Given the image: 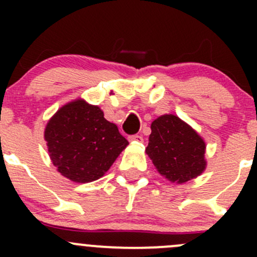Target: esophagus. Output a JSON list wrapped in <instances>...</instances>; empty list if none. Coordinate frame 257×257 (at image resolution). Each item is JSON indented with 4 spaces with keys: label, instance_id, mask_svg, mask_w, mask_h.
Instances as JSON below:
<instances>
[{
    "label": "esophagus",
    "instance_id": "esophagus-1",
    "mask_svg": "<svg viewBox=\"0 0 257 257\" xmlns=\"http://www.w3.org/2000/svg\"><path fill=\"white\" fill-rule=\"evenodd\" d=\"M129 142H136V143H142L143 142V137L139 136V134H134V136L128 137Z\"/></svg>",
    "mask_w": 257,
    "mask_h": 257
}]
</instances>
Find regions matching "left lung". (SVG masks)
I'll return each instance as SVG.
<instances>
[{
	"label": "left lung",
	"instance_id": "8db88e82",
	"mask_svg": "<svg viewBox=\"0 0 257 257\" xmlns=\"http://www.w3.org/2000/svg\"><path fill=\"white\" fill-rule=\"evenodd\" d=\"M150 128L145 152L160 175L183 184L205 170V142L179 116L165 114L155 119Z\"/></svg>",
	"mask_w": 257,
	"mask_h": 257
}]
</instances>
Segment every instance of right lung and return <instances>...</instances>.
Instances as JSON below:
<instances>
[{"label":"right lung","mask_w":257,"mask_h":257,"mask_svg":"<svg viewBox=\"0 0 257 257\" xmlns=\"http://www.w3.org/2000/svg\"><path fill=\"white\" fill-rule=\"evenodd\" d=\"M45 139L54 167L76 183L102 178L129 144L99 107L83 99L57 110L46 126Z\"/></svg>","instance_id":"right-lung-1"}]
</instances>
